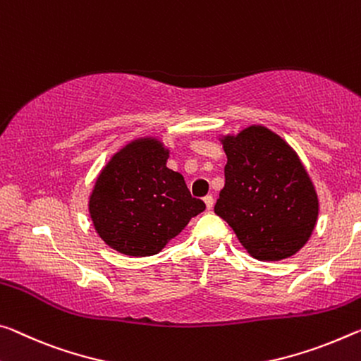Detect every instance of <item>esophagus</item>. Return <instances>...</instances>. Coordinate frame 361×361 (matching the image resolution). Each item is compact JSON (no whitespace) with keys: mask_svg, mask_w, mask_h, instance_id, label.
<instances>
[{"mask_svg":"<svg viewBox=\"0 0 361 361\" xmlns=\"http://www.w3.org/2000/svg\"><path fill=\"white\" fill-rule=\"evenodd\" d=\"M204 202H205V207H207V210H212V207H214V197L212 196H205Z\"/></svg>","mask_w":361,"mask_h":361,"instance_id":"esophagus-1","label":"esophagus"}]
</instances>
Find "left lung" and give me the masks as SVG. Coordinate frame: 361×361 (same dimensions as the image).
Returning a JSON list of instances; mask_svg holds the SVG:
<instances>
[{
	"instance_id": "obj_1",
	"label": "left lung",
	"mask_w": 361,
	"mask_h": 361,
	"mask_svg": "<svg viewBox=\"0 0 361 361\" xmlns=\"http://www.w3.org/2000/svg\"><path fill=\"white\" fill-rule=\"evenodd\" d=\"M228 162L215 214L259 260L304 247L318 219V197L297 154L265 127L223 140Z\"/></svg>"
}]
</instances>
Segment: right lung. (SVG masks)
Returning <instances> with one entry per match:
<instances>
[{
  "mask_svg": "<svg viewBox=\"0 0 361 361\" xmlns=\"http://www.w3.org/2000/svg\"><path fill=\"white\" fill-rule=\"evenodd\" d=\"M167 159L159 141H135L117 152L96 180L91 220L102 241L120 254L160 252L205 210L178 171L167 169Z\"/></svg>",
  "mask_w": 361,
  "mask_h": 361,
  "instance_id": "add662e5",
  "label": "right lung"
}]
</instances>
